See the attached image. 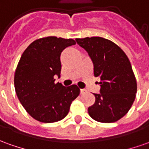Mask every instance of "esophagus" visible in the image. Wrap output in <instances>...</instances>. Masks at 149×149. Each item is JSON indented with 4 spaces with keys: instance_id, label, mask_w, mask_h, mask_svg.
Segmentation results:
<instances>
[{
    "instance_id": "34e87169",
    "label": "esophagus",
    "mask_w": 149,
    "mask_h": 149,
    "mask_svg": "<svg viewBox=\"0 0 149 149\" xmlns=\"http://www.w3.org/2000/svg\"><path fill=\"white\" fill-rule=\"evenodd\" d=\"M80 92H81V95H83V94H85V93L86 92V90H84V89H81V90H80Z\"/></svg>"
}]
</instances>
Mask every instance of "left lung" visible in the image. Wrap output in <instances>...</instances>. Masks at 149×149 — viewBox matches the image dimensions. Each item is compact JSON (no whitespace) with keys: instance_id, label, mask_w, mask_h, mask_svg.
<instances>
[{"instance_id":"left-lung-1","label":"left lung","mask_w":149,"mask_h":149,"mask_svg":"<svg viewBox=\"0 0 149 149\" xmlns=\"http://www.w3.org/2000/svg\"><path fill=\"white\" fill-rule=\"evenodd\" d=\"M94 64V76L101 80L100 93L94 94L95 104L88 113L99 122L111 123L120 120L134 103L137 82L125 52L114 42L100 36L77 38Z\"/></svg>"}]
</instances>
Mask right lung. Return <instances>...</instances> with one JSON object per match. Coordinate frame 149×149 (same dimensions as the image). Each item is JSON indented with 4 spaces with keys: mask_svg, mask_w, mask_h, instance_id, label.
<instances>
[{
    "mask_svg": "<svg viewBox=\"0 0 149 149\" xmlns=\"http://www.w3.org/2000/svg\"><path fill=\"white\" fill-rule=\"evenodd\" d=\"M73 39L47 36L34 40L24 50L15 72L16 95L27 113L44 123L63 119L72 102L79 95L77 85L65 87L54 83L60 76V55L63 49L75 45Z\"/></svg>",
    "mask_w": 149,
    "mask_h": 149,
    "instance_id": "add662e5",
    "label": "right lung"
}]
</instances>
